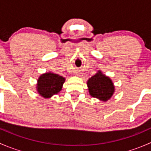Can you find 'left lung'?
I'll list each match as a JSON object with an SVG mask.
<instances>
[{
  "mask_svg": "<svg viewBox=\"0 0 151 151\" xmlns=\"http://www.w3.org/2000/svg\"><path fill=\"white\" fill-rule=\"evenodd\" d=\"M87 85L90 95L102 101L109 100L115 91L112 80L103 74L101 70L88 79Z\"/></svg>",
  "mask_w": 151,
  "mask_h": 151,
  "instance_id": "1",
  "label": "left lung"
}]
</instances>
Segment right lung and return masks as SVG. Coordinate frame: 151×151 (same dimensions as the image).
Segmentation results:
<instances>
[{
	"mask_svg": "<svg viewBox=\"0 0 151 151\" xmlns=\"http://www.w3.org/2000/svg\"><path fill=\"white\" fill-rule=\"evenodd\" d=\"M65 80V77L62 76L51 71L46 72L38 78L36 91L41 96L50 99L61 91Z\"/></svg>",
	"mask_w": 151,
	"mask_h": 151,
	"instance_id": "add662e5",
	"label": "right lung"
}]
</instances>
